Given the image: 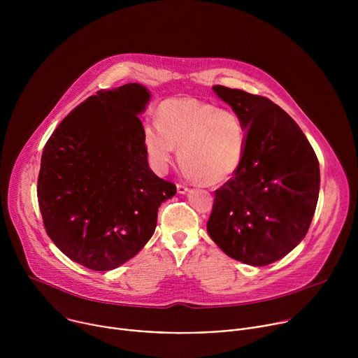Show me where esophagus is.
I'll list each match as a JSON object with an SVG mask.
<instances>
[{
  "label": "esophagus",
  "mask_w": 358,
  "mask_h": 358,
  "mask_svg": "<svg viewBox=\"0 0 358 358\" xmlns=\"http://www.w3.org/2000/svg\"><path fill=\"white\" fill-rule=\"evenodd\" d=\"M177 191L178 194H185L188 192V187L185 184H177Z\"/></svg>",
  "instance_id": "obj_1"
}]
</instances>
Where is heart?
I'll return each mask as SVG.
<instances>
[{
	"instance_id": "1",
	"label": "heart",
	"mask_w": 358,
	"mask_h": 358,
	"mask_svg": "<svg viewBox=\"0 0 358 358\" xmlns=\"http://www.w3.org/2000/svg\"><path fill=\"white\" fill-rule=\"evenodd\" d=\"M246 136L235 112L192 97L164 100L157 124L147 122L143 127L145 151L157 169L164 170L180 150L181 167L207 184H222L235 176L245 156Z\"/></svg>"
}]
</instances>
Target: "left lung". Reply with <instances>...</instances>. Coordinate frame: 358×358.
Wrapping results in <instances>:
<instances>
[{
	"mask_svg": "<svg viewBox=\"0 0 358 358\" xmlns=\"http://www.w3.org/2000/svg\"><path fill=\"white\" fill-rule=\"evenodd\" d=\"M213 89L248 136L239 170L215 191L207 231L228 257L265 266L308 234L319 199V162L297 123L272 100L220 85Z\"/></svg>",
	"mask_w": 358,
	"mask_h": 358,
	"instance_id": "1",
	"label": "left lung"
}]
</instances>
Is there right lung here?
Instances as JSON below:
<instances>
[{"label": "right lung", "mask_w": 358, "mask_h": 358, "mask_svg": "<svg viewBox=\"0 0 358 358\" xmlns=\"http://www.w3.org/2000/svg\"><path fill=\"white\" fill-rule=\"evenodd\" d=\"M150 97L140 83L99 90L45 144L36 192L46 234L87 269L112 271L131 259L177 192L148 167L138 115Z\"/></svg>", "instance_id": "1"}]
</instances>
